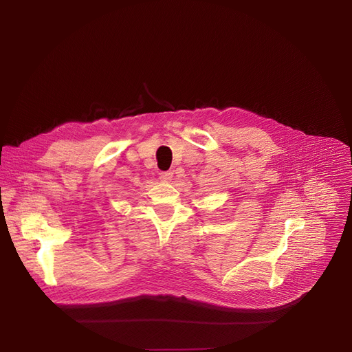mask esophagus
<instances>
[{
	"label": "esophagus",
	"mask_w": 352,
	"mask_h": 352,
	"mask_svg": "<svg viewBox=\"0 0 352 352\" xmlns=\"http://www.w3.org/2000/svg\"><path fill=\"white\" fill-rule=\"evenodd\" d=\"M158 175H160V178L162 181H170L173 178V173L171 171H160Z\"/></svg>",
	"instance_id": "obj_1"
}]
</instances>
